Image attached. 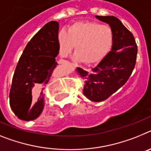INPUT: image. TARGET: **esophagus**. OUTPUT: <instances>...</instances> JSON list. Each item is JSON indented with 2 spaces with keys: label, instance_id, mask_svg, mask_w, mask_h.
I'll use <instances>...</instances> for the list:
<instances>
[{
  "label": "esophagus",
  "instance_id": "obj_1",
  "mask_svg": "<svg viewBox=\"0 0 151 151\" xmlns=\"http://www.w3.org/2000/svg\"><path fill=\"white\" fill-rule=\"evenodd\" d=\"M67 62H68V61H62V62H61V63H60V64H64V63H67Z\"/></svg>",
  "mask_w": 151,
  "mask_h": 151
}]
</instances>
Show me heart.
I'll return each mask as SVG.
<instances>
[{"instance_id": "heart-1", "label": "heart", "mask_w": 151, "mask_h": 151, "mask_svg": "<svg viewBox=\"0 0 151 151\" xmlns=\"http://www.w3.org/2000/svg\"><path fill=\"white\" fill-rule=\"evenodd\" d=\"M59 53L68 57L75 48L76 59L84 64H93L100 60L109 51L113 41L112 29L93 22H77L68 31L58 34Z\"/></svg>"}]
</instances>
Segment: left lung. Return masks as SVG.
Here are the masks:
<instances>
[{
  "label": "left lung",
  "instance_id": "left-lung-1",
  "mask_svg": "<svg viewBox=\"0 0 151 151\" xmlns=\"http://www.w3.org/2000/svg\"><path fill=\"white\" fill-rule=\"evenodd\" d=\"M96 17L112 29V49L90 71L81 68H77V71L85 80V96L93 102H101L121 88L130 77L135 66L137 46L133 34L118 18L113 16Z\"/></svg>",
  "mask_w": 151,
  "mask_h": 151
}]
</instances>
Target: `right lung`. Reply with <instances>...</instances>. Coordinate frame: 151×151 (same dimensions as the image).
Instances as JSON below:
<instances>
[{"label": "right lung", "mask_w": 151, "mask_h": 151, "mask_svg": "<svg viewBox=\"0 0 151 151\" xmlns=\"http://www.w3.org/2000/svg\"><path fill=\"white\" fill-rule=\"evenodd\" d=\"M58 29L57 21L45 25L27 45L16 67L10 91V105L21 120H34L42 112L44 86L58 65L55 58L59 52ZM34 86L40 88V92L32 99Z\"/></svg>", "instance_id": "obj_1"}]
</instances>
